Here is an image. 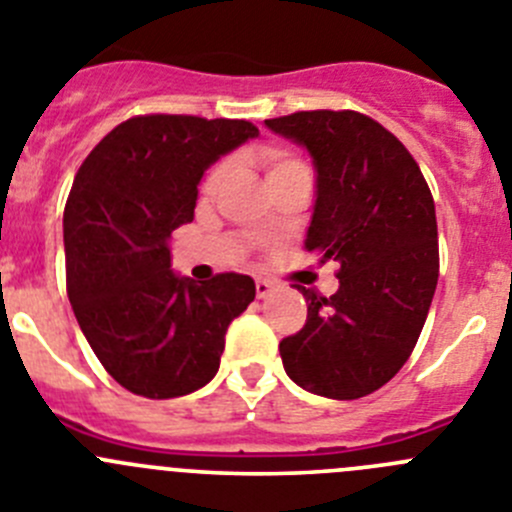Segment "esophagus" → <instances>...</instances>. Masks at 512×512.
<instances>
[{"mask_svg": "<svg viewBox=\"0 0 512 512\" xmlns=\"http://www.w3.org/2000/svg\"><path fill=\"white\" fill-rule=\"evenodd\" d=\"M255 293H257V298H267L270 293H273V283H270V280L257 278L255 280Z\"/></svg>", "mask_w": 512, "mask_h": 512, "instance_id": "esophagus-1", "label": "esophagus"}]
</instances>
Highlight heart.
Instances as JSON below:
<instances>
[{
    "mask_svg": "<svg viewBox=\"0 0 512 512\" xmlns=\"http://www.w3.org/2000/svg\"><path fill=\"white\" fill-rule=\"evenodd\" d=\"M260 163H262V170H265V178L267 181H273V178L283 176V173H290V170L296 168H306V165L301 163L298 158H293L290 153H285V150H278V147H265L260 153ZM224 176H227V165H216V168L209 170V176L204 178V186H201V191L209 196V193H214L216 188H219V183L224 181Z\"/></svg>",
    "mask_w": 512,
    "mask_h": 512,
    "instance_id": "heart-1",
    "label": "heart"
}]
</instances>
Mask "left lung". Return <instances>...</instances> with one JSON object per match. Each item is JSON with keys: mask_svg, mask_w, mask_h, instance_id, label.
<instances>
[{"mask_svg": "<svg viewBox=\"0 0 512 512\" xmlns=\"http://www.w3.org/2000/svg\"><path fill=\"white\" fill-rule=\"evenodd\" d=\"M267 130L308 150L316 204L306 250L339 262V290L308 303L306 324L280 342L288 377L313 395L375 393L408 362L439 280V232L428 183L403 142L359 112H296Z\"/></svg>", "mask_w": 512, "mask_h": 512, "instance_id": "8db88e82", "label": "left lung"}]
</instances>
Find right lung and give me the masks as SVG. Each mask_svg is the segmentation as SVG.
I'll list each match as a JSON object with an SVG mask.
<instances>
[{
	"label": "right lung",
	"mask_w": 512,
	"mask_h": 512,
	"mask_svg": "<svg viewBox=\"0 0 512 512\" xmlns=\"http://www.w3.org/2000/svg\"><path fill=\"white\" fill-rule=\"evenodd\" d=\"M245 119L145 114L117 124L78 168L63 211L68 301L104 370L142 398H178L219 370L250 275L209 283L170 270L206 168L257 137Z\"/></svg>",
	"instance_id": "obj_1"
}]
</instances>
